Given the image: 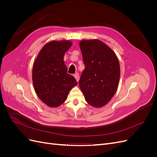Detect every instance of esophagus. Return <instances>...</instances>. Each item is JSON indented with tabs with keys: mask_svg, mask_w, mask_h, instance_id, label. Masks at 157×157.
Here are the masks:
<instances>
[{
	"mask_svg": "<svg viewBox=\"0 0 157 157\" xmlns=\"http://www.w3.org/2000/svg\"><path fill=\"white\" fill-rule=\"evenodd\" d=\"M74 77H75V79L77 80V81L78 82V80H79V74L78 73H76L75 74H74Z\"/></svg>",
	"mask_w": 157,
	"mask_h": 157,
	"instance_id": "esophagus-1",
	"label": "esophagus"
}]
</instances>
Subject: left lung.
Wrapping results in <instances>:
<instances>
[{
	"mask_svg": "<svg viewBox=\"0 0 157 157\" xmlns=\"http://www.w3.org/2000/svg\"><path fill=\"white\" fill-rule=\"evenodd\" d=\"M85 69L79 80L85 100L101 107L111 100L119 83L120 65L111 48L98 39L80 42Z\"/></svg>",
	"mask_w": 157,
	"mask_h": 157,
	"instance_id": "left-lung-1",
	"label": "left lung"
}]
</instances>
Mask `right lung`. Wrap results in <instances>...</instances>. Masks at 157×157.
<instances>
[{
  "mask_svg": "<svg viewBox=\"0 0 157 157\" xmlns=\"http://www.w3.org/2000/svg\"><path fill=\"white\" fill-rule=\"evenodd\" d=\"M72 46L69 40L51 41L38 54L33 66L32 78L35 92L40 100L50 107L61 105L77 80L67 73L63 58Z\"/></svg>",
  "mask_w": 157,
  "mask_h": 157,
  "instance_id": "obj_1",
  "label": "right lung"
}]
</instances>
